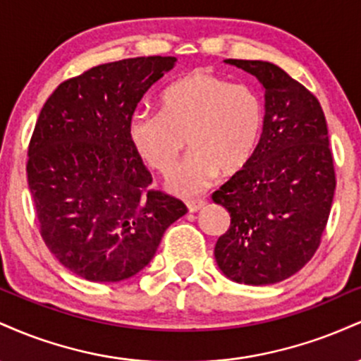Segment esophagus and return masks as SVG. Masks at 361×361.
Returning a JSON list of instances; mask_svg holds the SVG:
<instances>
[{"label": "esophagus", "mask_w": 361, "mask_h": 361, "mask_svg": "<svg viewBox=\"0 0 361 361\" xmlns=\"http://www.w3.org/2000/svg\"><path fill=\"white\" fill-rule=\"evenodd\" d=\"M207 202L204 198H198V200H188L186 202V207H188V212H198L202 207H205Z\"/></svg>", "instance_id": "esophagus-1"}]
</instances>
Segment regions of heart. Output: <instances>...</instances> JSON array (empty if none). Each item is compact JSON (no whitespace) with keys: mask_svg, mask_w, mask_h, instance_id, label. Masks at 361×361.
Returning <instances> with one entry per match:
<instances>
[{"mask_svg":"<svg viewBox=\"0 0 361 361\" xmlns=\"http://www.w3.org/2000/svg\"><path fill=\"white\" fill-rule=\"evenodd\" d=\"M264 128V103L246 85L198 69L169 85L161 110H139L128 120V140L151 168L166 173L183 151L188 156L169 173L168 188L200 193L222 173L250 164Z\"/></svg>","mask_w":361,"mask_h":361,"instance_id":"obj_1","label":"heart"}]
</instances>
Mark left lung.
Returning <instances> with one entry per match:
<instances>
[{"label":"left lung","mask_w":361,"mask_h":361,"mask_svg":"<svg viewBox=\"0 0 361 361\" xmlns=\"http://www.w3.org/2000/svg\"><path fill=\"white\" fill-rule=\"evenodd\" d=\"M224 62L259 81L264 128L250 164L212 195L231 215L214 256L238 283H279L312 258L331 212L336 178L326 117L317 98L279 66Z\"/></svg>","instance_id":"1"}]
</instances>
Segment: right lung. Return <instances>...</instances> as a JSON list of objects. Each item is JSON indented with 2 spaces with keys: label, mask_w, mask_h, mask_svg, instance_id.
<instances>
[{
  "label": "right lung",
  "mask_w": 361,
  "mask_h": 361,
  "mask_svg": "<svg viewBox=\"0 0 361 361\" xmlns=\"http://www.w3.org/2000/svg\"><path fill=\"white\" fill-rule=\"evenodd\" d=\"M176 57H134L61 82L28 146L27 178L45 244L90 281H122L154 258L183 217L178 198L147 190L152 178L128 140V120Z\"/></svg>",
  "instance_id": "1"
}]
</instances>
